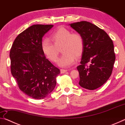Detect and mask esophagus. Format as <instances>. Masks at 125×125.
<instances>
[{
    "instance_id": "1",
    "label": "esophagus",
    "mask_w": 125,
    "mask_h": 125,
    "mask_svg": "<svg viewBox=\"0 0 125 125\" xmlns=\"http://www.w3.org/2000/svg\"><path fill=\"white\" fill-rule=\"evenodd\" d=\"M68 71L67 69H61V73H64L65 72H67Z\"/></svg>"
}]
</instances>
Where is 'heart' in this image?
Instances as JSON below:
<instances>
[{
	"label": "heart",
	"mask_w": 125,
	"mask_h": 125,
	"mask_svg": "<svg viewBox=\"0 0 125 125\" xmlns=\"http://www.w3.org/2000/svg\"><path fill=\"white\" fill-rule=\"evenodd\" d=\"M51 40L45 39L42 42L43 53L53 62H56L61 51L63 54L58 60L61 67L71 66L74 62L75 56L82 54L84 48V39L82 35L77 32H72L70 30L61 27L57 29L50 36Z\"/></svg>",
	"instance_id": "b5f03b06"
}]
</instances>
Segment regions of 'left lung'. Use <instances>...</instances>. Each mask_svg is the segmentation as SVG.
Returning <instances> with one entry per match:
<instances>
[{
	"label": "left lung",
	"instance_id": "left-lung-1",
	"mask_svg": "<svg viewBox=\"0 0 125 125\" xmlns=\"http://www.w3.org/2000/svg\"><path fill=\"white\" fill-rule=\"evenodd\" d=\"M70 25L84 39L80 65L77 67L79 84L86 89H96L111 75L115 61L113 42L104 30L92 23L82 21Z\"/></svg>",
	"mask_w": 125,
	"mask_h": 125
}]
</instances>
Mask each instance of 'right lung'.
I'll list each match as a JSON object with an SVG mask.
<instances>
[{"instance_id": "obj_1", "label": "right lung", "mask_w": 125, "mask_h": 125, "mask_svg": "<svg viewBox=\"0 0 125 125\" xmlns=\"http://www.w3.org/2000/svg\"><path fill=\"white\" fill-rule=\"evenodd\" d=\"M53 26L33 25L16 37L10 51V69L19 88L33 99L45 98L54 89L60 70L42 50V37Z\"/></svg>"}]
</instances>
